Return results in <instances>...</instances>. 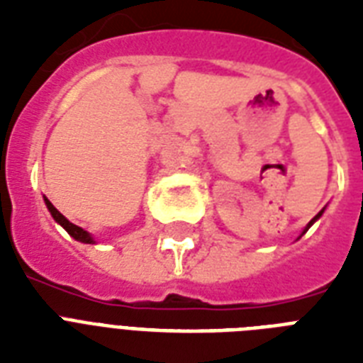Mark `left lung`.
<instances>
[{
  "label": "left lung",
  "mask_w": 363,
  "mask_h": 363,
  "mask_svg": "<svg viewBox=\"0 0 363 363\" xmlns=\"http://www.w3.org/2000/svg\"><path fill=\"white\" fill-rule=\"evenodd\" d=\"M322 213H324V209H322V211H320V213H318V215H316V216H315V218H313V220H311V222H309V224H307V228H305V230H303V233H305V232H307V230H309V228H311V226H313V224H315V222H316V220H318V218H320V216H322ZM303 233H301V235H303ZM301 235H299V238H301Z\"/></svg>",
  "instance_id": "left-lung-1"
}]
</instances>
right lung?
<instances>
[{
    "label": "right lung",
    "mask_w": 363,
    "mask_h": 363,
    "mask_svg": "<svg viewBox=\"0 0 363 363\" xmlns=\"http://www.w3.org/2000/svg\"><path fill=\"white\" fill-rule=\"evenodd\" d=\"M45 203H47V209L50 211V215H52L54 220L58 222L60 226L64 228L65 232L69 233L71 238L77 239V241H81V242H86V245H92V242H96V241H94L92 235H90V233L84 232V230H82V228L75 226V224H73V222L67 220V218H65V216L62 215V213H60V211L56 209V207H54V205L50 203V201H48L47 198H45Z\"/></svg>",
    "instance_id": "right-lung-1"
}]
</instances>
